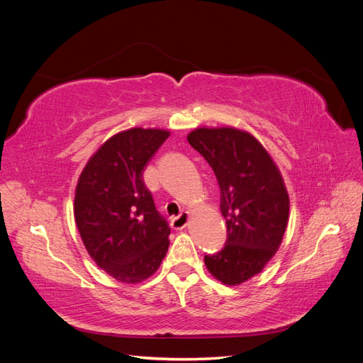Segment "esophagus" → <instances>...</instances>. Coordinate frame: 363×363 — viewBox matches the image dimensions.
Segmentation results:
<instances>
[{"mask_svg": "<svg viewBox=\"0 0 363 363\" xmlns=\"http://www.w3.org/2000/svg\"><path fill=\"white\" fill-rule=\"evenodd\" d=\"M189 221V213L188 212H182L179 216H175L171 219V227L174 230H182L186 227Z\"/></svg>", "mask_w": 363, "mask_h": 363, "instance_id": "1", "label": "esophagus"}]
</instances>
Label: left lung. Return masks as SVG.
<instances>
[{"mask_svg": "<svg viewBox=\"0 0 363 363\" xmlns=\"http://www.w3.org/2000/svg\"><path fill=\"white\" fill-rule=\"evenodd\" d=\"M194 150L211 164L221 192L227 240L206 255L212 276L228 286L259 274L279 250L289 219V196L280 171L260 142L247 131L196 128Z\"/></svg>", "mask_w": 363, "mask_h": 363, "instance_id": "left-lung-1", "label": "left lung"}]
</instances>
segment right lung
<instances>
[{
    "label": "right lung",
    "mask_w": 363,
    "mask_h": 363,
    "mask_svg": "<svg viewBox=\"0 0 363 363\" xmlns=\"http://www.w3.org/2000/svg\"><path fill=\"white\" fill-rule=\"evenodd\" d=\"M169 131L130 128L112 136L84 167L74 216L89 256L119 281L139 283L167 255L171 228L144 182L147 162Z\"/></svg>",
    "instance_id": "obj_1"
}]
</instances>
